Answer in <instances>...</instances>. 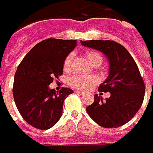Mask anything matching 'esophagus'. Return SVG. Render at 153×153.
I'll return each mask as SVG.
<instances>
[{
	"label": "esophagus",
	"instance_id": "obj_1",
	"mask_svg": "<svg viewBox=\"0 0 153 153\" xmlns=\"http://www.w3.org/2000/svg\"><path fill=\"white\" fill-rule=\"evenodd\" d=\"M75 92H76V94H79V95H83V94H84V92L82 91H75Z\"/></svg>",
	"mask_w": 153,
	"mask_h": 153
}]
</instances>
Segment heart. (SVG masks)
<instances>
[{"label":"heart","instance_id":"b5f03b06","mask_svg":"<svg viewBox=\"0 0 153 153\" xmlns=\"http://www.w3.org/2000/svg\"><path fill=\"white\" fill-rule=\"evenodd\" d=\"M86 57L89 62L94 66L98 67L101 64L103 57L99 52L94 50H88L85 53ZM73 60H74V53H69L65 58L63 62V71H70L73 67ZM99 79L96 76L93 75H81L74 74L68 79V84L70 86L80 90H88L92 86L97 84Z\"/></svg>","mask_w":153,"mask_h":153}]
</instances>
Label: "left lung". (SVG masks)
I'll use <instances>...</instances> for the list:
<instances>
[{"mask_svg":"<svg viewBox=\"0 0 153 153\" xmlns=\"http://www.w3.org/2000/svg\"><path fill=\"white\" fill-rule=\"evenodd\" d=\"M81 44L102 52L109 62V76L98 91L109 92L110 96L103 100L96 94L86 112L101 127L122 126L134 118L143 102L145 85L139 69L128 51L114 41L81 40Z\"/></svg>","mask_w":153,"mask_h":153,"instance_id":"obj_1","label":"left lung"}]
</instances>
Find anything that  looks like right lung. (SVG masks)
<instances>
[{
  "instance_id": "add662e5",
  "label": "right lung",
  "mask_w": 153,
  "mask_h": 153,
  "mask_svg": "<svg viewBox=\"0 0 153 153\" xmlns=\"http://www.w3.org/2000/svg\"><path fill=\"white\" fill-rule=\"evenodd\" d=\"M76 46V40L47 39L37 44L23 58L15 74L13 96L24 120L46 130L61 118L65 99L73 91H59L48 85L62 75L63 62Z\"/></svg>"
}]
</instances>
